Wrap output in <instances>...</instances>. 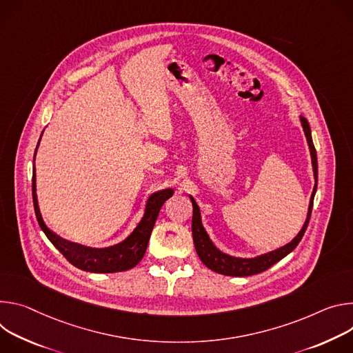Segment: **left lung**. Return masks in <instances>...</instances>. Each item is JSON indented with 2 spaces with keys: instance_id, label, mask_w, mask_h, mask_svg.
I'll return each mask as SVG.
<instances>
[{
  "instance_id": "left-lung-1",
  "label": "left lung",
  "mask_w": 353,
  "mask_h": 353,
  "mask_svg": "<svg viewBox=\"0 0 353 353\" xmlns=\"http://www.w3.org/2000/svg\"><path fill=\"white\" fill-rule=\"evenodd\" d=\"M300 122H301V126H303V130H304V134L307 137V143H308V147H310L312 172H314V179H316V185H314V189H312L310 205H308L307 219L303 224V228L300 230V232L289 244H286V245H283V247H281L275 251H270L268 254H263V255H259V256H255V258L231 256V255H227V254L221 252L220 250H217L214 247V244L209 239L208 232H206V230L202 224L199 206L196 205V202H194V199L192 196H189L190 202H192V206H193V217H192L193 244H194V248H196V252H198L201 261L209 269H212L217 273H221V275H227V276H251V275H256V273H261V272L269 269L272 265H275L282 258L289 255L297 247V244L301 241L304 232L307 230L308 221H310V216H311V210H312V202H314V194H316V190H317L319 164H317L316 147H314V143H312V139H311L310 125H308L305 117H303V116H300Z\"/></svg>"
}]
</instances>
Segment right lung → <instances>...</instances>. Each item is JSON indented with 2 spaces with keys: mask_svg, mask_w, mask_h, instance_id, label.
I'll list each match as a JSON object with an SVG mask.
<instances>
[{
  "mask_svg": "<svg viewBox=\"0 0 353 353\" xmlns=\"http://www.w3.org/2000/svg\"><path fill=\"white\" fill-rule=\"evenodd\" d=\"M41 141V139H39ZM39 145V143H37ZM36 145V150H37ZM36 155V152H34ZM174 190L163 189L152 193L145 203L144 216L137 224V227L133 230L130 236L123 240L122 243L106 247V248H91L84 247L75 243H70L67 240H63L54 234L43 221L41 210H39L37 205V196H36V174L33 167V176H32V198H33V208L36 213V219L39 221V225L46 234L49 241L64 255V258L74 265L75 268L85 270V272H94V273H113V272H123L128 269H132L136 266L141 258L145 254L147 244L151 236L152 227L155 224L157 217H159L160 209L165 203L167 199L172 196Z\"/></svg>",
  "mask_w": 353,
  "mask_h": 353,
  "instance_id": "add662e5",
  "label": "right lung"
}]
</instances>
